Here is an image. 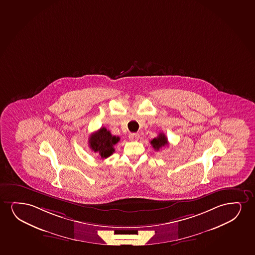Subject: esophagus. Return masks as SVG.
Wrapping results in <instances>:
<instances>
[{"instance_id": "esophagus-1", "label": "esophagus", "mask_w": 255, "mask_h": 255, "mask_svg": "<svg viewBox=\"0 0 255 255\" xmlns=\"http://www.w3.org/2000/svg\"><path fill=\"white\" fill-rule=\"evenodd\" d=\"M129 138L131 141H137L139 139L138 133H130L129 135Z\"/></svg>"}]
</instances>
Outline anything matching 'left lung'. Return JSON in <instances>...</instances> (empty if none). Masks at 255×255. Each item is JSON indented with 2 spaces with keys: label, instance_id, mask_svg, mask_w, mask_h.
Returning <instances> with one entry per match:
<instances>
[{
  "label": "left lung",
  "instance_id": "left-lung-1",
  "mask_svg": "<svg viewBox=\"0 0 255 255\" xmlns=\"http://www.w3.org/2000/svg\"><path fill=\"white\" fill-rule=\"evenodd\" d=\"M150 144L152 145L155 150L158 151L159 149H161L162 147L169 145V142H168V139L163 133H159L157 137H155L150 141Z\"/></svg>",
  "mask_w": 255,
  "mask_h": 255
}]
</instances>
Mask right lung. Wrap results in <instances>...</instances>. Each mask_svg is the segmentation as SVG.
Returning a JSON list of instances; mask_svg holds the SVG:
<instances>
[{
  "label": "right lung",
  "mask_w": 255,
  "mask_h": 255,
  "mask_svg": "<svg viewBox=\"0 0 255 255\" xmlns=\"http://www.w3.org/2000/svg\"><path fill=\"white\" fill-rule=\"evenodd\" d=\"M119 136H113L109 130L102 127L89 137V146L93 152L101 158H107L115 151L114 145L119 142Z\"/></svg>",
  "instance_id": "obj_1"
}]
</instances>
